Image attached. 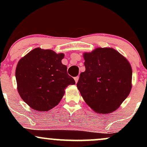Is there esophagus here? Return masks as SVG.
<instances>
[{"label": "esophagus", "mask_w": 147, "mask_h": 147, "mask_svg": "<svg viewBox=\"0 0 147 147\" xmlns=\"http://www.w3.org/2000/svg\"><path fill=\"white\" fill-rule=\"evenodd\" d=\"M74 79H75V81L76 83H77V82H78V80H79V77H76Z\"/></svg>", "instance_id": "34e87169"}]
</instances>
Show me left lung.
I'll list each match as a JSON object with an SVG mask.
<instances>
[{
  "label": "left lung",
  "instance_id": "obj_1",
  "mask_svg": "<svg viewBox=\"0 0 147 147\" xmlns=\"http://www.w3.org/2000/svg\"><path fill=\"white\" fill-rule=\"evenodd\" d=\"M86 70L77 87L85 102L99 114L116 111L132 88V68L126 59L111 48L83 54Z\"/></svg>",
  "mask_w": 147,
  "mask_h": 147
}]
</instances>
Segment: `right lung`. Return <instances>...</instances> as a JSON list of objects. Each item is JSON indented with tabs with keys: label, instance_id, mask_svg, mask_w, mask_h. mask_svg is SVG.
Wrapping results in <instances>:
<instances>
[{
	"label": "right lung",
	"instance_id": "add662e5",
	"mask_svg": "<svg viewBox=\"0 0 147 147\" xmlns=\"http://www.w3.org/2000/svg\"><path fill=\"white\" fill-rule=\"evenodd\" d=\"M63 53L36 48L18 61L16 68L17 90L34 110L48 111L61 100L65 89L75 82L61 63Z\"/></svg>",
	"mask_w": 147,
	"mask_h": 147
}]
</instances>
